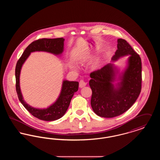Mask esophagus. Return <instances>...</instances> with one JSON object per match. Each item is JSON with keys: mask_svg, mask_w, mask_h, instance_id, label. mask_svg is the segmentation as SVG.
Instances as JSON below:
<instances>
[{"mask_svg": "<svg viewBox=\"0 0 160 160\" xmlns=\"http://www.w3.org/2000/svg\"><path fill=\"white\" fill-rule=\"evenodd\" d=\"M86 84L87 83L84 80H81L80 81V82H79V86H80V88H83L86 85Z\"/></svg>", "mask_w": 160, "mask_h": 160, "instance_id": "obj_1", "label": "esophagus"}]
</instances>
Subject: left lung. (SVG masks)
<instances>
[{"instance_id": "8db88e82", "label": "left lung", "mask_w": 160, "mask_h": 160, "mask_svg": "<svg viewBox=\"0 0 160 160\" xmlns=\"http://www.w3.org/2000/svg\"><path fill=\"white\" fill-rule=\"evenodd\" d=\"M118 50L112 61L129 55L128 67L122 74L118 88L112 83L115 80V68L108 63L90 74L91 79L92 108L98 116L114 118L127 111L136 102L142 89V62L140 56L131 46L121 38L118 39Z\"/></svg>"}]
</instances>
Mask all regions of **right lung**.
Instances as JSON below:
<instances>
[{
  "label": "right lung",
  "mask_w": 160,
  "mask_h": 160,
  "mask_svg": "<svg viewBox=\"0 0 160 160\" xmlns=\"http://www.w3.org/2000/svg\"><path fill=\"white\" fill-rule=\"evenodd\" d=\"M64 40L63 38H42L33 41L25 49L16 64L15 87L18 99L23 106L32 115L41 120L52 121L62 118L66 113L74 93L78 89V82L64 80L62 84L61 94L53 104L47 108H36L28 105L23 99L20 88V74L21 68L31 52L43 51L56 55L61 54L63 51Z\"/></svg>",
  "instance_id": "1"
}]
</instances>
